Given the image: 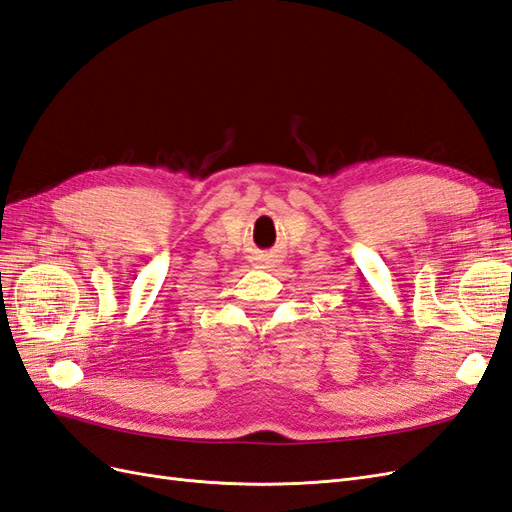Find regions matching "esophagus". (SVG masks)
<instances>
[{
	"label": "esophagus",
	"instance_id": "1",
	"mask_svg": "<svg viewBox=\"0 0 512 512\" xmlns=\"http://www.w3.org/2000/svg\"><path fill=\"white\" fill-rule=\"evenodd\" d=\"M266 264H268V261H266Z\"/></svg>",
	"mask_w": 512,
	"mask_h": 512
}]
</instances>
